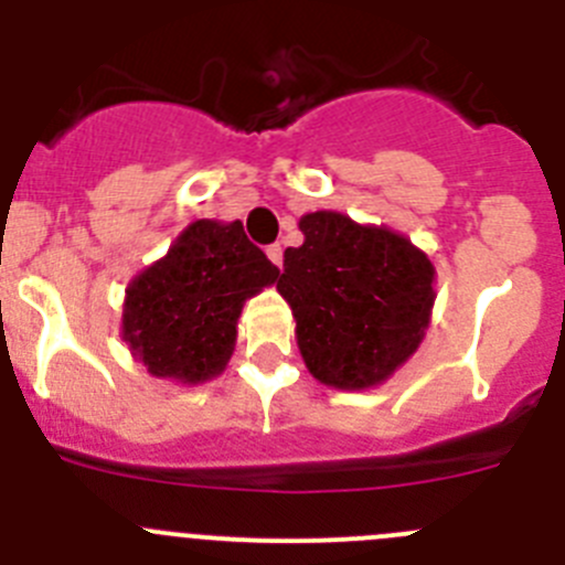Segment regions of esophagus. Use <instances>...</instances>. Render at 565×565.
I'll return each mask as SVG.
<instances>
[{"label": "esophagus", "instance_id": "esophagus-1", "mask_svg": "<svg viewBox=\"0 0 565 565\" xmlns=\"http://www.w3.org/2000/svg\"><path fill=\"white\" fill-rule=\"evenodd\" d=\"M267 258H270V262H273V265H276V267H281V262H284L281 245H270V247H267Z\"/></svg>", "mask_w": 565, "mask_h": 565}]
</instances>
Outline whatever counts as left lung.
<instances>
[{
	"instance_id": "1",
	"label": "left lung",
	"mask_w": 565,
	"mask_h": 565,
	"mask_svg": "<svg viewBox=\"0 0 565 565\" xmlns=\"http://www.w3.org/2000/svg\"><path fill=\"white\" fill-rule=\"evenodd\" d=\"M303 245L284 250L276 289L295 318L309 373L334 390L384 384L424 342L435 307V265L387 225L312 211Z\"/></svg>"
}]
</instances>
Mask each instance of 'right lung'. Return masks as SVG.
Masks as SVG:
<instances>
[{"label": "right lung", "mask_w": 565, "mask_h": 565, "mask_svg": "<svg viewBox=\"0 0 565 565\" xmlns=\"http://www.w3.org/2000/svg\"><path fill=\"white\" fill-rule=\"evenodd\" d=\"M276 278L239 220H194L125 289L122 340L150 376L209 382L234 354L245 300Z\"/></svg>", "instance_id": "1"}]
</instances>
